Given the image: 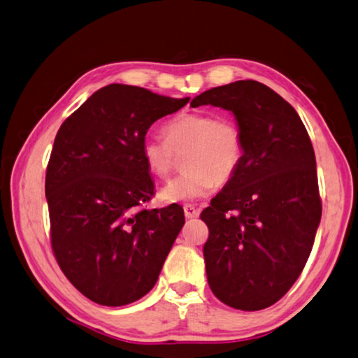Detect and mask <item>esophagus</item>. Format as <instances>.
<instances>
[{
	"instance_id": "obj_1",
	"label": "esophagus",
	"mask_w": 358,
	"mask_h": 358,
	"mask_svg": "<svg viewBox=\"0 0 358 358\" xmlns=\"http://www.w3.org/2000/svg\"><path fill=\"white\" fill-rule=\"evenodd\" d=\"M184 213H185L187 218H196L199 215V208H196L192 204H185L184 206Z\"/></svg>"
}]
</instances>
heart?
<instances>
[{"label":"heart","mask_w":358,"mask_h":358,"mask_svg":"<svg viewBox=\"0 0 358 358\" xmlns=\"http://www.w3.org/2000/svg\"><path fill=\"white\" fill-rule=\"evenodd\" d=\"M164 138L146 136L140 152L152 176L166 179L184 156L185 173L162 188L164 202H185L208 196L218 184L231 180L241 165L245 137L231 118H215L210 113L187 112L164 126Z\"/></svg>","instance_id":"b5f03b06"}]
</instances>
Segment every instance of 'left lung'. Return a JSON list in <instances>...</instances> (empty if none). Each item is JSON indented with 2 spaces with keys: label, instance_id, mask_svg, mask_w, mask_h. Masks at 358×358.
I'll list each match as a JSON object with an SVG mask.
<instances>
[{
  "label": "left lung",
  "instance_id": "8db88e82",
  "mask_svg": "<svg viewBox=\"0 0 358 358\" xmlns=\"http://www.w3.org/2000/svg\"><path fill=\"white\" fill-rule=\"evenodd\" d=\"M231 110L245 137L235 176L201 213L207 282L226 306L254 312L299 278L321 221L312 141L298 112L257 80L201 93L190 106Z\"/></svg>",
  "mask_w": 358,
  "mask_h": 358
}]
</instances>
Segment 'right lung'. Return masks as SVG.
<instances>
[{
	"label": "right lung",
	"mask_w": 358,
	"mask_h": 358,
	"mask_svg": "<svg viewBox=\"0 0 358 358\" xmlns=\"http://www.w3.org/2000/svg\"><path fill=\"white\" fill-rule=\"evenodd\" d=\"M188 98L110 84L66 118L54 140L45 194L51 246L85 298L120 307L156 285L185 222L178 204L148 210L154 194L140 146L154 121Z\"/></svg>",
	"instance_id": "right-lung-1"
}]
</instances>
